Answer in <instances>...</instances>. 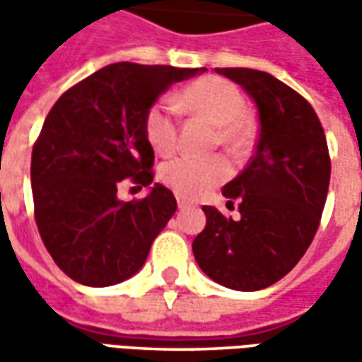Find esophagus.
<instances>
[{
    "label": "esophagus",
    "mask_w": 362,
    "mask_h": 362,
    "mask_svg": "<svg viewBox=\"0 0 362 362\" xmlns=\"http://www.w3.org/2000/svg\"><path fill=\"white\" fill-rule=\"evenodd\" d=\"M177 205H179V209H189V207H193V203L187 202V199H183V197H177Z\"/></svg>",
    "instance_id": "1"
}]
</instances>
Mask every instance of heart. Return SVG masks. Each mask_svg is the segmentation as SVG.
Returning a JSON list of instances; mask_svg holds the SVG:
<instances>
[{"instance_id": "heart-1", "label": "heart", "mask_w": 362, "mask_h": 362, "mask_svg": "<svg viewBox=\"0 0 362 362\" xmlns=\"http://www.w3.org/2000/svg\"><path fill=\"white\" fill-rule=\"evenodd\" d=\"M179 105L217 124L219 141L240 148L247 139L245 98L242 90L226 78L203 76L179 92ZM145 136L159 155H171L177 146V108L169 98H160L146 110ZM231 173L228 160L219 155H183L160 167V181L181 197H202L223 183Z\"/></svg>"}]
</instances>
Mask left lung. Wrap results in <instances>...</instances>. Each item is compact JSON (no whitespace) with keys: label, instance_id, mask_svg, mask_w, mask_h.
Listing matches in <instances>:
<instances>
[{"label":"left lung","instance_id":"obj_1","mask_svg":"<svg viewBox=\"0 0 362 362\" xmlns=\"http://www.w3.org/2000/svg\"><path fill=\"white\" fill-rule=\"evenodd\" d=\"M256 103L259 139L247 167L221 193L240 217L203 205L205 230L193 256L214 282L254 292L276 284L306 254L330 183L327 136L314 108L268 72L216 68Z\"/></svg>","mask_w":362,"mask_h":362}]
</instances>
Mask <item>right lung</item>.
Here are the masks:
<instances>
[{
    "mask_svg": "<svg viewBox=\"0 0 362 362\" xmlns=\"http://www.w3.org/2000/svg\"><path fill=\"white\" fill-rule=\"evenodd\" d=\"M202 72L108 64L52 106L32 151L34 214L49 256L72 280L105 288L143 268L177 202L160 183L139 202H120L119 187L153 183L146 110L175 82Z\"/></svg>",
    "mask_w": 362,
    "mask_h": 362,
    "instance_id": "add662e5",
    "label": "right lung"
}]
</instances>
